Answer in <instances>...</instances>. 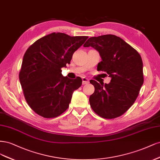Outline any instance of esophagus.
<instances>
[{"mask_svg": "<svg viewBox=\"0 0 160 160\" xmlns=\"http://www.w3.org/2000/svg\"><path fill=\"white\" fill-rule=\"evenodd\" d=\"M88 83H89V80L86 77H83L82 78V84H86Z\"/></svg>", "mask_w": 160, "mask_h": 160, "instance_id": "obj_1", "label": "esophagus"}]
</instances>
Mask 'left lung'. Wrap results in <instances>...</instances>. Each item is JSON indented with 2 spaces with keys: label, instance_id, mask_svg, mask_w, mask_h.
<instances>
[{
  "label": "left lung",
  "instance_id": "left-lung-1",
  "mask_svg": "<svg viewBox=\"0 0 160 160\" xmlns=\"http://www.w3.org/2000/svg\"><path fill=\"white\" fill-rule=\"evenodd\" d=\"M89 46L96 49L102 58L97 70L111 78L110 83L105 84L90 81L95 88L89 98L90 106L106 119L120 116L133 105L143 85L141 56L130 44L113 34L90 37L84 44V47Z\"/></svg>",
  "mask_w": 160,
  "mask_h": 160
}]
</instances>
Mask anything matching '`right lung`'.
Segmentation results:
<instances>
[{
	"label": "right lung",
	"mask_w": 160,
	"mask_h": 160,
	"mask_svg": "<svg viewBox=\"0 0 160 160\" xmlns=\"http://www.w3.org/2000/svg\"><path fill=\"white\" fill-rule=\"evenodd\" d=\"M88 38L52 32L38 39L26 51L19 80L26 101L37 114L55 118L69 106L74 90L81 86L80 77L70 79L61 68L70 63L72 55Z\"/></svg>",
	"instance_id": "obj_1"
}]
</instances>
